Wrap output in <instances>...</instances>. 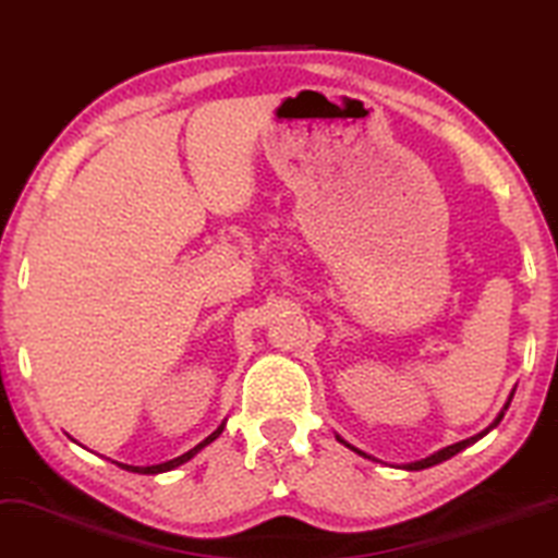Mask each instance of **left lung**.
Instances as JSON below:
<instances>
[{
    "label": "left lung",
    "mask_w": 558,
    "mask_h": 558,
    "mask_svg": "<svg viewBox=\"0 0 558 558\" xmlns=\"http://www.w3.org/2000/svg\"><path fill=\"white\" fill-rule=\"evenodd\" d=\"M512 393H514V391H512ZM512 393H510V399H507V404L502 407V412H499V414H497V420H495V422H492V425H489V427H486V429H482V433H478V435H474V437H466V440H461V442H453V446H448V448H440V450H437V453H433V456H427V458H422V461H414V463H401V466H399V469H404V471H422V469L437 466V463L448 461V458H453L456 453H461V450H463V448L474 446V442H476V440H482V437H484L486 433H492V429H495V427L499 425V422H502V417H505V412H507V407H510V401H512ZM335 437H337V440H340V442H342V446H344V448L355 450V453H357V456H363V458H371V461H376V458H373V456H368V453H363V450H361V448L350 446V442H348V440H344V437H342V435H335Z\"/></svg>",
    "instance_id": "obj_1"
}]
</instances>
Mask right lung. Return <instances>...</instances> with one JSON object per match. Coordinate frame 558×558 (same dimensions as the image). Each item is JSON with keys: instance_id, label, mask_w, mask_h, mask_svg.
<instances>
[{"instance_id": "right-lung-1", "label": "right lung", "mask_w": 558, "mask_h": 558, "mask_svg": "<svg viewBox=\"0 0 558 558\" xmlns=\"http://www.w3.org/2000/svg\"><path fill=\"white\" fill-rule=\"evenodd\" d=\"M223 427H227V420H223V422H221V425H218V427L214 429V433H210V435L206 437V440H203V442H197V446H195V448H190V450H187V453H182V456H178V458H172V461L157 463V466H129V463H118V461H116V463H118V466H121V469H125V471H133V474H165V471H172V469H178V466H182V463H187V461H190V458H193L195 453H201V450H203V448H206V446H210V442H214V440H216V437L223 433Z\"/></svg>"}]
</instances>
